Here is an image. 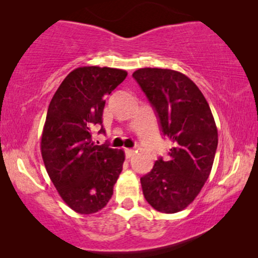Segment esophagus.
<instances>
[{"label":"esophagus","mask_w":258,"mask_h":258,"mask_svg":"<svg viewBox=\"0 0 258 258\" xmlns=\"http://www.w3.org/2000/svg\"><path fill=\"white\" fill-rule=\"evenodd\" d=\"M134 155V150L133 149H125V157L130 158Z\"/></svg>","instance_id":"esophagus-1"}]
</instances>
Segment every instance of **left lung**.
I'll use <instances>...</instances> for the list:
<instances>
[{
	"mask_svg": "<svg viewBox=\"0 0 258 258\" xmlns=\"http://www.w3.org/2000/svg\"><path fill=\"white\" fill-rule=\"evenodd\" d=\"M133 77L153 105L172 147L141 177L143 195L161 213H178L199 195L209 177L218 135L214 116L199 87L171 69L142 68Z\"/></svg>",
	"mask_w": 258,
	"mask_h": 258,
	"instance_id": "8db88e82",
	"label": "left lung"
}]
</instances>
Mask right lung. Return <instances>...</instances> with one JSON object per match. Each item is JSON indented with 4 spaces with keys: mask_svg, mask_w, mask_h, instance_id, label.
I'll return each mask as SVG.
<instances>
[{
    "mask_svg": "<svg viewBox=\"0 0 258 258\" xmlns=\"http://www.w3.org/2000/svg\"><path fill=\"white\" fill-rule=\"evenodd\" d=\"M126 75L122 69L81 67L63 80L49 104L42 158L59 196L79 214H94L107 206L122 171L123 150L95 144L91 128L102 125L105 97Z\"/></svg>",
    "mask_w": 258,
    "mask_h": 258,
    "instance_id": "1",
    "label": "right lung"
}]
</instances>
